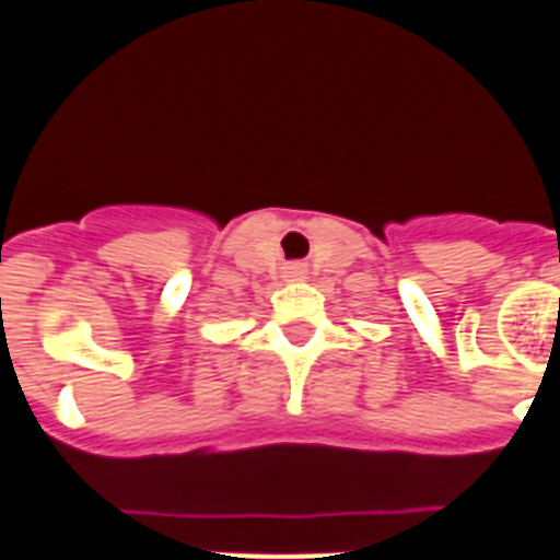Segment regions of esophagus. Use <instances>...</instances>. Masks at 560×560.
Masks as SVG:
<instances>
[{
    "label": "esophagus",
    "mask_w": 560,
    "mask_h": 560,
    "mask_svg": "<svg viewBox=\"0 0 560 560\" xmlns=\"http://www.w3.org/2000/svg\"><path fill=\"white\" fill-rule=\"evenodd\" d=\"M285 277H289V280H303L305 266L303 264H289V266H285Z\"/></svg>",
    "instance_id": "1"
}]
</instances>
